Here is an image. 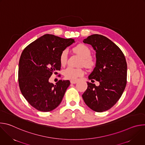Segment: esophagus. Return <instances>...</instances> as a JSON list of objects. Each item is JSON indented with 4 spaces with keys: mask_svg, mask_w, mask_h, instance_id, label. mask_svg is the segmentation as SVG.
<instances>
[{
    "mask_svg": "<svg viewBox=\"0 0 145 145\" xmlns=\"http://www.w3.org/2000/svg\"><path fill=\"white\" fill-rule=\"evenodd\" d=\"M71 84H76L77 83V81H72V80H71Z\"/></svg>",
    "mask_w": 145,
    "mask_h": 145,
    "instance_id": "esophagus-1",
    "label": "esophagus"
}]
</instances>
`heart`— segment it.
<instances>
[{"label": "heart", "mask_w": 145, "mask_h": 145, "mask_svg": "<svg viewBox=\"0 0 145 145\" xmlns=\"http://www.w3.org/2000/svg\"><path fill=\"white\" fill-rule=\"evenodd\" d=\"M74 51L80 55L83 59L82 61V64H84L87 68H91L94 65V61L91 58V51L90 49L84 44H80L74 48ZM68 51L67 49H64L61 52L59 60L61 65H64L67 62ZM63 74L65 78L72 81L76 80L78 77L82 76L84 74V71L80 68H74L68 67L63 72Z\"/></svg>", "instance_id": "b5f03b06"}]
</instances>
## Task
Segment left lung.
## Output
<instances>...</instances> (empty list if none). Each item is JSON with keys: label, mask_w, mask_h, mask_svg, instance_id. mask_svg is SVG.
<instances>
[{"label": "left lung", "mask_w": 145, "mask_h": 145, "mask_svg": "<svg viewBox=\"0 0 145 145\" xmlns=\"http://www.w3.org/2000/svg\"><path fill=\"white\" fill-rule=\"evenodd\" d=\"M83 42L96 51V66L89 74L99 86L87 82L88 87L82 97L92 110L101 112L112 107L120 98L127 83V63L120 48L108 38L93 34Z\"/></svg>", "instance_id": "8db88e82"}]
</instances>
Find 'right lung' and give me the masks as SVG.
<instances>
[{
    "label": "right lung",
    "mask_w": 145,
    "mask_h": 145,
    "mask_svg": "<svg viewBox=\"0 0 145 145\" xmlns=\"http://www.w3.org/2000/svg\"><path fill=\"white\" fill-rule=\"evenodd\" d=\"M74 42L52 34H45L26 46L19 61L18 82L23 96L38 111L49 112L57 107L70 85L69 80L49 81L61 69V52Z\"/></svg>",
    "instance_id": "1"
}]
</instances>
